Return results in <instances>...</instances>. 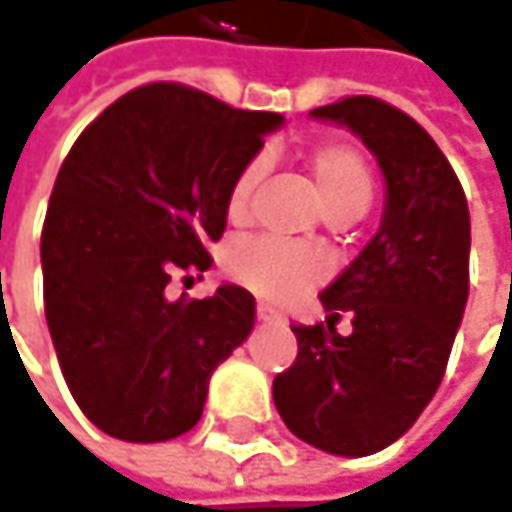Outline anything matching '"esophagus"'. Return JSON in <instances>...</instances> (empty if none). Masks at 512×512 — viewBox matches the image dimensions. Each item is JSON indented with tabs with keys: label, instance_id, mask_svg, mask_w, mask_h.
<instances>
[{
	"label": "esophagus",
	"instance_id": "1",
	"mask_svg": "<svg viewBox=\"0 0 512 512\" xmlns=\"http://www.w3.org/2000/svg\"><path fill=\"white\" fill-rule=\"evenodd\" d=\"M256 317H259L262 323H282V314L271 309V306H265V303L256 306Z\"/></svg>",
	"mask_w": 512,
	"mask_h": 512
}]
</instances>
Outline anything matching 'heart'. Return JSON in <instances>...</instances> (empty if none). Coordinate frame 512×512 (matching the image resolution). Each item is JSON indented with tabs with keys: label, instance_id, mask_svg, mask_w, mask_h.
Segmentation results:
<instances>
[{
	"label": "heart",
	"instance_id": "heart-1",
	"mask_svg": "<svg viewBox=\"0 0 512 512\" xmlns=\"http://www.w3.org/2000/svg\"><path fill=\"white\" fill-rule=\"evenodd\" d=\"M311 186L326 218H358L373 201V177L364 160L347 145H320L306 160ZM262 177V163H247L230 186L227 215L230 221H244L253 192ZM230 274L256 297L271 303H291L303 297L326 276V262L309 253L288 247L282 241H250L230 253Z\"/></svg>",
	"mask_w": 512,
	"mask_h": 512
}]
</instances>
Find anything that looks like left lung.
Masks as SVG:
<instances>
[{
  "instance_id": "left-lung-1",
  "label": "left lung",
  "mask_w": 512,
  "mask_h": 512,
  "mask_svg": "<svg viewBox=\"0 0 512 512\" xmlns=\"http://www.w3.org/2000/svg\"><path fill=\"white\" fill-rule=\"evenodd\" d=\"M352 130L384 177L376 236L323 294L326 323L291 326L297 361L274 379L282 422L320 452L396 443L443 382L469 297V206L437 142L402 110L352 95L311 110ZM344 310L353 335L338 336Z\"/></svg>"
}]
</instances>
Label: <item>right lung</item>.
I'll use <instances>...</instances> for the list:
<instances>
[{
  "label": "right lung",
  "instance_id": "1",
  "mask_svg": "<svg viewBox=\"0 0 512 512\" xmlns=\"http://www.w3.org/2000/svg\"><path fill=\"white\" fill-rule=\"evenodd\" d=\"M282 122L148 84L110 104L60 165L40 238L46 323L78 408L104 434H186L215 367L253 332L250 291L224 282L206 300H168L165 285L212 265L230 186Z\"/></svg>",
  "mask_w": 512,
  "mask_h": 512
}]
</instances>
